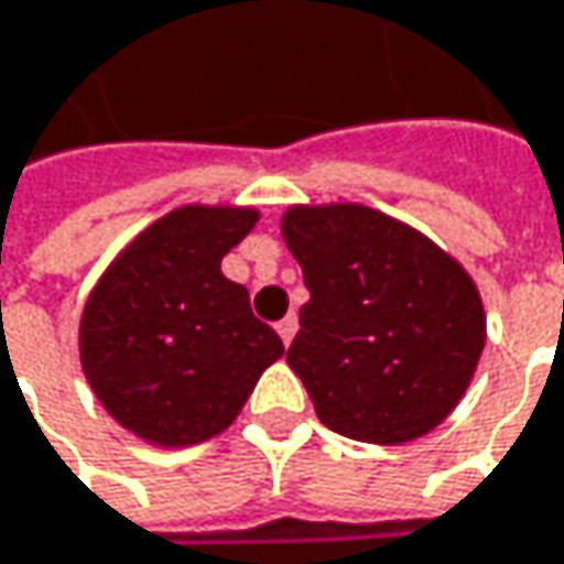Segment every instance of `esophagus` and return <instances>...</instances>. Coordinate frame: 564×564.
Returning <instances> with one entry per match:
<instances>
[{"instance_id":"esophagus-1","label":"esophagus","mask_w":564,"mask_h":564,"mask_svg":"<svg viewBox=\"0 0 564 564\" xmlns=\"http://www.w3.org/2000/svg\"><path fill=\"white\" fill-rule=\"evenodd\" d=\"M275 330H279V337L285 340V347L292 344V337H295V330H299V317L295 315H285L279 324H275Z\"/></svg>"}]
</instances>
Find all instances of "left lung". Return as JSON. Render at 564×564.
<instances>
[{
	"instance_id": "obj_1",
	"label": "left lung",
	"mask_w": 564,
	"mask_h": 564,
	"mask_svg": "<svg viewBox=\"0 0 564 564\" xmlns=\"http://www.w3.org/2000/svg\"><path fill=\"white\" fill-rule=\"evenodd\" d=\"M282 237L312 292L285 360L317 419L370 445H402L442 425L487 340L467 269L364 204H295L282 214Z\"/></svg>"
}]
</instances>
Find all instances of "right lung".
<instances>
[{
  "mask_svg": "<svg viewBox=\"0 0 564 564\" xmlns=\"http://www.w3.org/2000/svg\"><path fill=\"white\" fill-rule=\"evenodd\" d=\"M256 220V207H177L109 262L84 305V377L149 445L184 448L230 429L285 354L247 289L220 272Z\"/></svg>",
  "mask_w": 564,
  "mask_h": 564,
  "instance_id": "add662e5",
  "label": "right lung"
}]
</instances>
